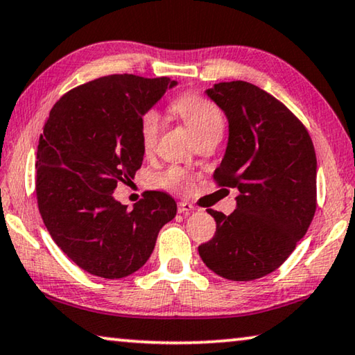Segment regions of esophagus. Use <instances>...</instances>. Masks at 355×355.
<instances>
[{"instance_id": "34e87169", "label": "esophagus", "mask_w": 355, "mask_h": 355, "mask_svg": "<svg viewBox=\"0 0 355 355\" xmlns=\"http://www.w3.org/2000/svg\"><path fill=\"white\" fill-rule=\"evenodd\" d=\"M178 211L181 212V214H189V212L195 211V206L192 203H189V201H181V203L178 205Z\"/></svg>"}]
</instances>
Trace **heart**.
<instances>
[{
	"instance_id": "obj_1",
	"label": "heart",
	"mask_w": 355,
	"mask_h": 355,
	"mask_svg": "<svg viewBox=\"0 0 355 355\" xmlns=\"http://www.w3.org/2000/svg\"><path fill=\"white\" fill-rule=\"evenodd\" d=\"M171 111L189 125L196 139L203 138L205 135L216 132V130H222L223 127L220 109L208 98L193 94V92H185L174 98L171 101ZM138 132L143 150L150 152L155 147L160 135V114L155 109H147L139 117ZM157 182L170 189H189L192 185V174L185 168L170 166L157 178Z\"/></svg>"
}]
</instances>
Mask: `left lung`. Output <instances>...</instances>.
<instances>
[{
	"label": "left lung",
	"instance_id": "obj_1",
	"mask_svg": "<svg viewBox=\"0 0 355 355\" xmlns=\"http://www.w3.org/2000/svg\"><path fill=\"white\" fill-rule=\"evenodd\" d=\"M206 95L228 119V144L214 181L239 195L230 216L206 209L216 234L198 252L225 279H259L284 263L313 220L314 146L304 125L257 85L219 83Z\"/></svg>",
	"mask_w": 355,
	"mask_h": 355
}]
</instances>
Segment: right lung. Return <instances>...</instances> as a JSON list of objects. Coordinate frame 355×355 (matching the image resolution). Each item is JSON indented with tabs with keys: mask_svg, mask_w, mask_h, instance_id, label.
Wrapping results in <instances>:
<instances>
[{
	"mask_svg": "<svg viewBox=\"0 0 355 355\" xmlns=\"http://www.w3.org/2000/svg\"><path fill=\"white\" fill-rule=\"evenodd\" d=\"M176 84L105 76L51 109L36 152L37 208L57 246L90 275L119 279L138 271L176 216L168 193H146L133 209L112 195L143 165L139 117Z\"/></svg>",
	"mask_w": 355,
	"mask_h": 355,
	"instance_id": "obj_1",
	"label": "right lung"
}]
</instances>
